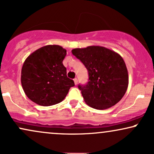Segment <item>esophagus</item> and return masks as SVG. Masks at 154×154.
I'll list each match as a JSON object with an SVG mask.
<instances>
[{
    "label": "esophagus",
    "instance_id": "esophagus-1",
    "mask_svg": "<svg viewBox=\"0 0 154 154\" xmlns=\"http://www.w3.org/2000/svg\"><path fill=\"white\" fill-rule=\"evenodd\" d=\"M73 81H74V83H75V85H77L78 84V79H75Z\"/></svg>",
    "mask_w": 154,
    "mask_h": 154
}]
</instances>
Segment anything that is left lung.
Masks as SVG:
<instances>
[{
    "label": "left lung",
    "mask_w": 154,
    "mask_h": 154,
    "mask_svg": "<svg viewBox=\"0 0 154 154\" xmlns=\"http://www.w3.org/2000/svg\"><path fill=\"white\" fill-rule=\"evenodd\" d=\"M72 54L88 71V83L79 86L87 105L104 110L120 101L128 86V70L120 55L100 45L74 48Z\"/></svg>",
    "instance_id": "left-lung-1"
}]
</instances>
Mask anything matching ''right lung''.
<instances>
[{
  "mask_svg": "<svg viewBox=\"0 0 154 154\" xmlns=\"http://www.w3.org/2000/svg\"><path fill=\"white\" fill-rule=\"evenodd\" d=\"M66 50L58 45H47L30 54L21 69V85L25 94L38 105L49 106L66 98L73 80L66 75L63 60Z\"/></svg>",
  "mask_w": 154,
  "mask_h": 154,
  "instance_id": "right-lung-1",
  "label": "right lung"
}]
</instances>
